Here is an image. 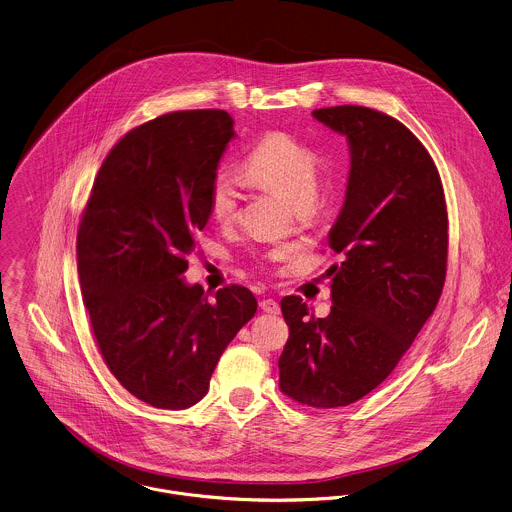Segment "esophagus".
Returning a JSON list of instances; mask_svg holds the SVG:
<instances>
[{
	"instance_id": "obj_1",
	"label": "esophagus",
	"mask_w": 512,
	"mask_h": 512,
	"mask_svg": "<svg viewBox=\"0 0 512 512\" xmlns=\"http://www.w3.org/2000/svg\"><path fill=\"white\" fill-rule=\"evenodd\" d=\"M259 307H261L263 312H267V314H279V312H281L279 303H277V301H273V299H263V301L259 303Z\"/></svg>"
}]
</instances>
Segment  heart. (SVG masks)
I'll use <instances>...</instances> for the list:
<instances>
[{
    "mask_svg": "<svg viewBox=\"0 0 512 512\" xmlns=\"http://www.w3.org/2000/svg\"><path fill=\"white\" fill-rule=\"evenodd\" d=\"M243 174L249 182L283 196L295 209L303 211L316 198L320 160L316 152L287 132H269L255 142L243 160ZM241 194L235 182L217 174L207 186L209 215L221 223H233L239 215ZM291 257V247L277 245L263 253V263H283Z\"/></svg>",
    "mask_w": 512,
    "mask_h": 512,
    "instance_id": "b5f03b06",
    "label": "heart"
}]
</instances>
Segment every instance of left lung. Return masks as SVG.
Segmentation results:
<instances>
[{"mask_svg": "<svg viewBox=\"0 0 512 512\" xmlns=\"http://www.w3.org/2000/svg\"><path fill=\"white\" fill-rule=\"evenodd\" d=\"M350 144V178L328 245L340 255L332 310L281 301L289 340L279 388L308 408L348 406L376 390L439 303L449 221L443 184L425 146L400 120L356 104L312 110Z\"/></svg>", "mask_w": 512, "mask_h": 512, "instance_id": "obj_1", "label": "left lung"}]
</instances>
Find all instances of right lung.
I'll return each instance as SVG.
<instances>
[{
	"mask_svg": "<svg viewBox=\"0 0 512 512\" xmlns=\"http://www.w3.org/2000/svg\"><path fill=\"white\" fill-rule=\"evenodd\" d=\"M233 136V118L217 108L132 128L106 154L81 215L77 269L97 346L112 376L154 408L200 402L219 356L257 310L241 285L209 301L182 279Z\"/></svg>",
	"mask_w": 512,
	"mask_h": 512,
	"instance_id": "add662e5",
	"label": "right lung"
}]
</instances>
